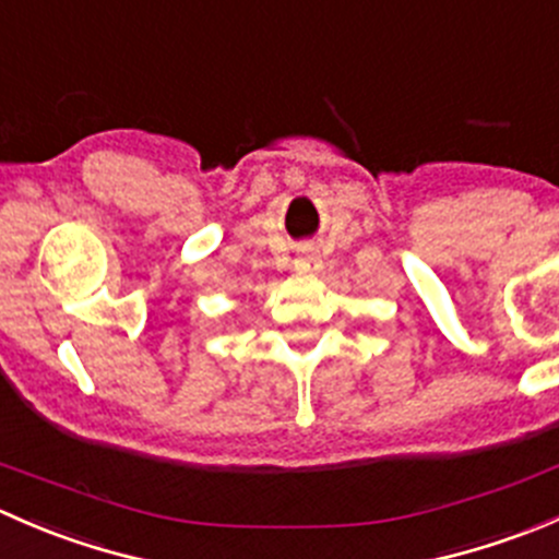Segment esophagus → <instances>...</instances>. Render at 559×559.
<instances>
[{
    "instance_id": "34e87169",
    "label": "esophagus",
    "mask_w": 559,
    "mask_h": 559,
    "mask_svg": "<svg viewBox=\"0 0 559 559\" xmlns=\"http://www.w3.org/2000/svg\"><path fill=\"white\" fill-rule=\"evenodd\" d=\"M295 267L300 270V273H316V270L321 267V259L316 257V253L311 251V248H306V251L297 253L295 259Z\"/></svg>"
}]
</instances>
